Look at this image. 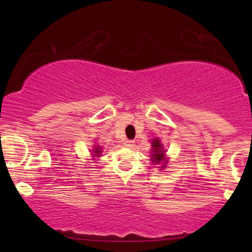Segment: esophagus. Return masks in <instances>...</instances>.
I'll list each match as a JSON object with an SVG mask.
<instances>
[{"label":"esophagus","mask_w":252,"mask_h":252,"mask_svg":"<svg viewBox=\"0 0 252 252\" xmlns=\"http://www.w3.org/2000/svg\"><path fill=\"white\" fill-rule=\"evenodd\" d=\"M134 141H132V140H126V141H124V146H126V147H132V146H134Z\"/></svg>","instance_id":"esophagus-1"}]
</instances>
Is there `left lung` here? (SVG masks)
<instances>
[{
  "instance_id": "1",
  "label": "left lung",
  "mask_w": 252,
  "mask_h": 252,
  "mask_svg": "<svg viewBox=\"0 0 252 252\" xmlns=\"http://www.w3.org/2000/svg\"><path fill=\"white\" fill-rule=\"evenodd\" d=\"M153 146V163H160L164 158V150L162 149V144L158 140H154L152 142ZM163 167V166H162Z\"/></svg>"
}]
</instances>
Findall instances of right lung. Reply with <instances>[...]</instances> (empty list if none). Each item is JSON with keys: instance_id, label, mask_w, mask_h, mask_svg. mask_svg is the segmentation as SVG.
Wrapping results in <instances>:
<instances>
[{"instance_id": "1", "label": "right lung", "mask_w": 252, "mask_h": 252, "mask_svg": "<svg viewBox=\"0 0 252 252\" xmlns=\"http://www.w3.org/2000/svg\"><path fill=\"white\" fill-rule=\"evenodd\" d=\"M92 153H94V156H99L100 155V148H99V147H96V149H94Z\"/></svg>"}]
</instances>
